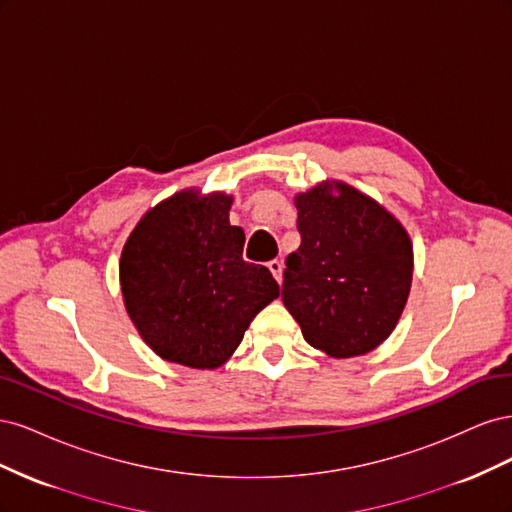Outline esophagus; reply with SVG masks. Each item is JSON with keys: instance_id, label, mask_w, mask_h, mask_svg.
<instances>
[{"instance_id": "34e87169", "label": "esophagus", "mask_w": 512, "mask_h": 512, "mask_svg": "<svg viewBox=\"0 0 512 512\" xmlns=\"http://www.w3.org/2000/svg\"><path fill=\"white\" fill-rule=\"evenodd\" d=\"M269 271L273 273V277L277 280V284H282V271H284L282 260H271V262H269Z\"/></svg>"}]
</instances>
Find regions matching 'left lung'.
Wrapping results in <instances>:
<instances>
[{"label": "left lung", "instance_id": "1", "mask_svg": "<svg viewBox=\"0 0 512 512\" xmlns=\"http://www.w3.org/2000/svg\"><path fill=\"white\" fill-rule=\"evenodd\" d=\"M299 194L301 245L286 258L282 301L309 346L350 359L380 346L412 284L406 230L376 200L335 183Z\"/></svg>", "mask_w": 512, "mask_h": 512}]
</instances>
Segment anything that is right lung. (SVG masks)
<instances>
[{"mask_svg":"<svg viewBox=\"0 0 512 512\" xmlns=\"http://www.w3.org/2000/svg\"><path fill=\"white\" fill-rule=\"evenodd\" d=\"M232 198L181 192L138 222L119 277L138 333L162 359L196 369L226 363L262 307L280 297L267 267L243 260Z\"/></svg>","mask_w":512,"mask_h":512,"instance_id":"obj_1","label":"right lung"}]
</instances>
